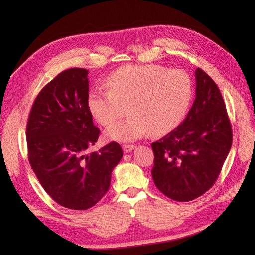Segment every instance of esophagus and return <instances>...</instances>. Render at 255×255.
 <instances>
[{
	"instance_id": "34e87169",
	"label": "esophagus",
	"mask_w": 255,
	"mask_h": 255,
	"mask_svg": "<svg viewBox=\"0 0 255 255\" xmlns=\"http://www.w3.org/2000/svg\"><path fill=\"white\" fill-rule=\"evenodd\" d=\"M133 149H136V145H134V144H125V145H123V150H124L125 153L131 152Z\"/></svg>"
}]
</instances>
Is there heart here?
<instances>
[{
    "label": "heart",
    "mask_w": 255,
    "mask_h": 255,
    "mask_svg": "<svg viewBox=\"0 0 255 255\" xmlns=\"http://www.w3.org/2000/svg\"><path fill=\"white\" fill-rule=\"evenodd\" d=\"M106 86L108 90L91 92L88 108L97 122L108 126L121 113L119 104L128 103L129 116L105 131L107 139L122 142L173 130L185 116L193 94L187 73L156 64L119 68L107 78Z\"/></svg>",
    "instance_id": "obj_1"
}]
</instances>
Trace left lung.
Listing matches in <instances>:
<instances>
[{
  "label": "left lung",
  "instance_id": "obj_1",
  "mask_svg": "<svg viewBox=\"0 0 255 255\" xmlns=\"http://www.w3.org/2000/svg\"><path fill=\"white\" fill-rule=\"evenodd\" d=\"M196 97L183 123L151 144L155 186L176 202L202 196L217 181L232 144V129L218 86L195 70Z\"/></svg>",
  "mask_w": 255,
  "mask_h": 255
}]
</instances>
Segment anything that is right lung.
Segmentation results:
<instances>
[{"instance_id": "1", "label": "right lung", "mask_w": 255, "mask_h": 255, "mask_svg": "<svg viewBox=\"0 0 255 255\" xmlns=\"http://www.w3.org/2000/svg\"><path fill=\"white\" fill-rule=\"evenodd\" d=\"M89 71L71 68L42 89L27 123L28 160L38 181L59 205L85 210L100 202L123 158L117 142L88 154L100 129L88 108Z\"/></svg>"}]
</instances>
